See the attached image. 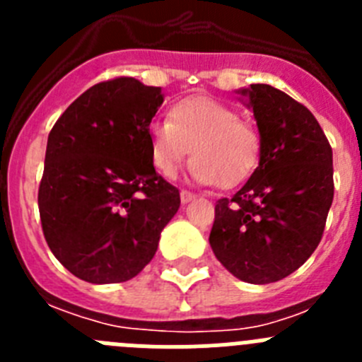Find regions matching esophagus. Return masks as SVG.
<instances>
[{
    "instance_id": "esophagus-1",
    "label": "esophagus",
    "mask_w": 362,
    "mask_h": 362,
    "mask_svg": "<svg viewBox=\"0 0 362 362\" xmlns=\"http://www.w3.org/2000/svg\"><path fill=\"white\" fill-rule=\"evenodd\" d=\"M194 197H196V194H194V192L181 190V201H183V203H188V201H192Z\"/></svg>"
}]
</instances>
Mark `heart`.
<instances>
[{"instance_id": "1", "label": "heart", "mask_w": 362, "mask_h": 362, "mask_svg": "<svg viewBox=\"0 0 362 362\" xmlns=\"http://www.w3.org/2000/svg\"><path fill=\"white\" fill-rule=\"evenodd\" d=\"M148 136L153 166L163 175L177 174L194 148V179L221 188L238 187L250 177L263 152L257 124L209 95L181 99L170 108V119L150 124Z\"/></svg>"}]
</instances>
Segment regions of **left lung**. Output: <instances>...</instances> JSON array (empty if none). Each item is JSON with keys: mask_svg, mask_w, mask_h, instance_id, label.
Listing matches in <instances>:
<instances>
[{"mask_svg": "<svg viewBox=\"0 0 362 362\" xmlns=\"http://www.w3.org/2000/svg\"><path fill=\"white\" fill-rule=\"evenodd\" d=\"M263 136L261 161L232 197L216 203L210 246L254 284L296 272L321 243L334 201L332 146L312 112L270 85L243 88Z\"/></svg>", "mask_w": 362, "mask_h": 362, "instance_id": "obj_1", "label": "left lung"}]
</instances>
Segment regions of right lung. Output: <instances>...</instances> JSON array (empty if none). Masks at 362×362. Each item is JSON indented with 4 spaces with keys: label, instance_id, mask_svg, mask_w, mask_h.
Instances as JSON below:
<instances>
[{
    "label": "right lung",
    "instance_id": "1",
    "mask_svg": "<svg viewBox=\"0 0 362 362\" xmlns=\"http://www.w3.org/2000/svg\"><path fill=\"white\" fill-rule=\"evenodd\" d=\"M159 86L112 78L83 92L52 127L37 190L47 245L88 283H123L152 261L179 190L156 172L148 127Z\"/></svg>",
    "mask_w": 362,
    "mask_h": 362
}]
</instances>
